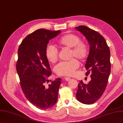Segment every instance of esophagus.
<instances>
[{
  "instance_id": "esophagus-1",
  "label": "esophagus",
  "mask_w": 123,
  "mask_h": 123,
  "mask_svg": "<svg viewBox=\"0 0 123 123\" xmlns=\"http://www.w3.org/2000/svg\"><path fill=\"white\" fill-rule=\"evenodd\" d=\"M64 79H65V80H66V81H69V80L71 79V78H69V77H65L64 78Z\"/></svg>"
}]
</instances>
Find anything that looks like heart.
I'll use <instances>...</instances> for the list:
<instances>
[{
  "label": "heart",
  "instance_id": "obj_1",
  "mask_svg": "<svg viewBox=\"0 0 123 123\" xmlns=\"http://www.w3.org/2000/svg\"><path fill=\"white\" fill-rule=\"evenodd\" d=\"M58 44L62 48L71 49V61L62 62L55 66V72L60 76H71L74 74L79 68V63L75 59L83 61L88 54L86 45L81 41L77 35L68 33L61 37L58 41ZM45 56L49 62L55 63L58 60V51L52 45H48L45 49Z\"/></svg>",
  "mask_w": 123,
  "mask_h": 123
}]
</instances>
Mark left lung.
Wrapping results in <instances>:
<instances>
[{
  "label": "left lung",
  "instance_id": "obj_1",
  "mask_svg": "<svg viewBox=\"0 0 123 123\" xmlns=\"http://www.w3.org/2000/svg\"><path fill=\"white\" fill-rule=\"evenodd\" d=\"M85 36L90 45V52L85 68L86 76L91 74V81H80L76 98L80 103L94 104L102 96L107 85L111 72L110 52L104 37L97 31L85 26L75 27Z\"/></svg>",
  "mask_w": 123,
  "mask_h": 123
}]
</instances>
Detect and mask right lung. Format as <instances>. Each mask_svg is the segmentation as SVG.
<instances>
[{"label":"right lung","instance_id":"1","mask_svg":"<svg viewBox=\"0 0 123 123\" xmlns=\"http://www.w3.org/2000/svg\"><path fill=\"white\" fill-rule=\"evenodd\" d=\"M60 32L38 29L24 38L18 49L16 71L21 87L26 98L40 109L50 108L58 99L61 79H56L47 86L44 85L51 74L45 49L49 40Z\"/></svg>","mask_w":123,"mask_h":123}]
</instances>
